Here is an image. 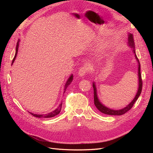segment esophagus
Listing matches in <instances>:
<instances>
[{
	"label": "esophagus",
	"mask_w": 153,
	"mask_h": 153,
	"mask_svg": "<svg viewBox=\"0 0 153 153\" xmlns=\"http://www.w3.org/2000/svg\"><path fill=\"white\" fill-rule=\"evenodd\" d=\"M87 68L86 66H83L81 67L79 69V71H78V75L80 77H83L86 75V73H87Z\"/></svg>",
	"instance_id": "34e87169"
}]
</instances>
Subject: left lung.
<instances>
[{
    "mask_svg": "<svg viewBox=\"0 0 153 153\" xmlns=\"http://www.w3.org/2000/svg\"><path fill=\"white\" fill-rule=\"evenodd\" d=\"M128 45L130 48H133V52L135 54V57L137 60V61L138 62V91L137 94L135 96V98L131 101V102L129 103L128 105H127L126 107H124L122 109L120 110H113V109H110L108 107H106L104 105H103L100 102V101L99 100L98 98V94H97V90H96V87L95 85V83L93 82V84H92V87H93L94 89V105L96 106V107L100 110L101 112H102L105 114H107V115H121L123 114H124L125 113H126L128 111L130 110L132 106H133L134 103L136 102V101L138 98V97L140 96L141 92H142V76H141V73H140V64L139 62V61L137 57V55L135 53V42H134V39L133 35L131 34H128Z\"/></svg>",
    "mask_w": 153,
    "mask_h": 153,
    "instance_id": "8db88e82",
    "label": "left lung"
}]
</instances>
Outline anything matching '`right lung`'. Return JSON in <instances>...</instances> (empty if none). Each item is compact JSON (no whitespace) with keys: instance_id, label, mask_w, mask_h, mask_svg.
<instances>
[{"instance_id":"add662e5","label":"right lung","mask_w":153,"mask_h":153,"mask_svg":"<svg viewBox=\"0 0 153 153\" xmlns=\"http://www.w3.org/2000/svg\"><path fill=\"white\" fill-rule=\"evenodd\" d=\"M19 42H20V39L18 41L17 44H16V53H15V57H14V58H13V59L12 64H13V63L14 62V61H15V60L16 57V55H17L18 47H19ZM73 75H71L69 77V78H68L67 82H66V83L65 86H64V92H65V91H66V89H67V87H68L69 85L71 84V83L72 81H73ZM62 103H61V104L59 105V107H58L57 108H56L55 110H54L53 111H52V112H51L50 113H48V114H32V113H30V112H29V113H30V114H32V115H33V116L36 117H38V118H50V117H53L55 116V115H58V114L60 113V112H61V108H62Z\"/></svg>"}]
</instances>
